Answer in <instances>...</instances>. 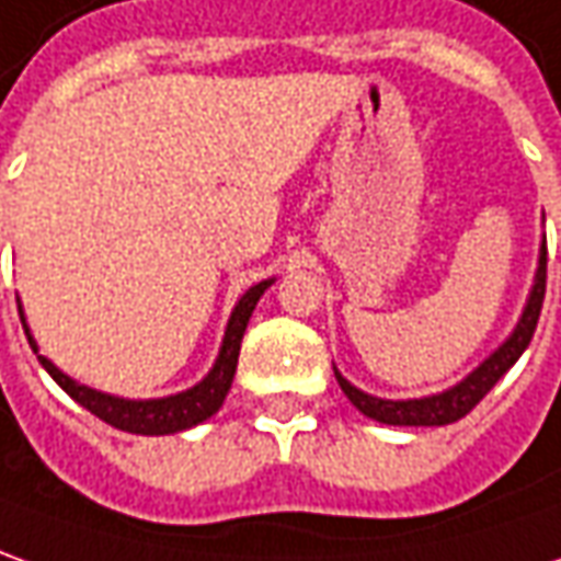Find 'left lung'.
<instances>
[{
    "label": "left lung",
    "instance_id": "left-lung-1",
    "mask_svg": "<svg viewBox=\"0 0 561 561\" xmlns=\"http://www.w3.org/2000/svg\"><path fill=\"white\" fill-rule=\"evenodd\" d=\"M543 295H547V239H543V245H540L535 285H531L528 304H525V310H522L519 325L513 329V334L506 337L504 344L491 353L489 359L482 362L472 375L463 377L457 387H451V390L445 392H436V396H424V399H402V402H392V399H377V396H368V392L356 390L337 368H334V377H337L341 390L346 392V399H350L365 417H371V421H380V424L390 426L455 424L460 417H467V414L489 396L491 387L516 365V359L525 353V346L531 344L537 319H540V307H543Z\"/></svg>",
    "mask_w": 561,
    "mask_h": 561
}]
</instances>
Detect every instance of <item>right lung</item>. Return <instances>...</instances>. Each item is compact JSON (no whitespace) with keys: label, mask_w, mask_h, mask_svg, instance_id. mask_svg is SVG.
<instances>
[{"label":"right lung","mask_w":561,"mask_h":561,"mask_svg":"<svg viewBox=\"0 0 561 561\" xmlns=\"http://www.w3.org/2000/svg\"><path fill=\"white\" fill-rule=\"evenodd\" d=\"M270 285H273V279L257 282V285H251L249 291L239 297L230 322H227V331H224V344H220V353H217L215 368L196 387L178 392V396H165V399H119V396H110V392L91 390L85 383H76L72 377L64 375L55 362H48L45 356H39L42 368L55 377L57 383H60V390L70 392L82 409H89L104 424L125 430V433H137V436H169V433H181V430H190V426L208 421L224 405V399L230 392L232 375H236L242 334L249 329L251 312H254L257 300H261V295H264ZM18 312H21V322H24L26 341L33 346V353H39V346H36L33 334L26 329L21 304H18Z\"/></svg>","instance_id":"right-lung-1"}]
</instances>
